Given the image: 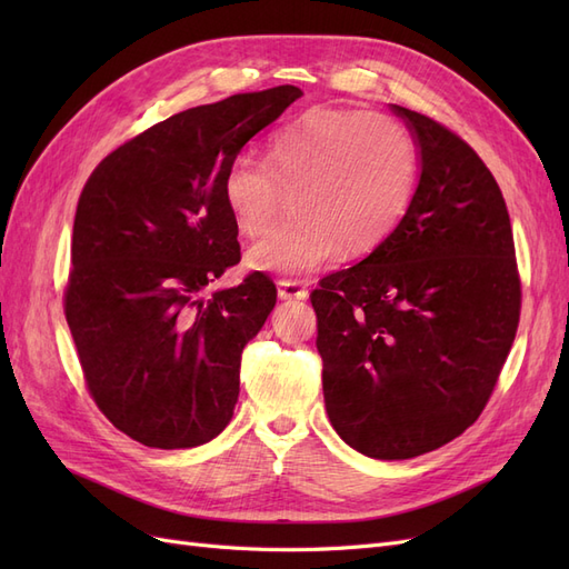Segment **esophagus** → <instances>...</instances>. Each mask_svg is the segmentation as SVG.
Wrapping results in <instances>:
<instances>
[{"label":"esophagus","instance_id":"obj_1","mask_svg":"<svg viewBox=\"0 0 569 569\" xmlns=\"http://www.w3.org/2000/svg\"><path fill=\"white\" fill-rule=\"evenodd\" d=\"M278 297L282 301H306L308 299V289L299 280H280L278 282Z\"/></svg>","mask_w":569,"mask_h":569}]
</instances>
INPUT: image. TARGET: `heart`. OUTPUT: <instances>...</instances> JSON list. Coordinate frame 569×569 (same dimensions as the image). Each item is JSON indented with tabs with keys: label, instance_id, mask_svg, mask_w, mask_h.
Here are the masks:
<instances>
[{
	"label": "heart",
	"instance_id": "heart-1",
	"mask_svg": "<svg viewBox=\"0 0 569 569\" xmlns=\"http://www.w3.org/2000/svg\"><path fill=\"white\" fill-rule=\"evenodd\" d=\"M418 176V147L399 120L375 111L311 109L274 132L266 163L237 157L220 194L239 232H263L280 189L295 197L282 226L247 251L253 270L308 274L380 247L399 226Z\"/></svg>",
	"mask_w": 569,
	"mask_h": 569
}]
</instances>
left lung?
<instances>
[{
    "instance_id": "obj_1",
    "label": "left lung",
    "mask_w": 569,
    "mask_h": 569,
    "mask_svg": "<svg viewBox=\"0 0 569 569\" xmlns=\"http://www.w3.org/2000/svg\"><path fill=\"white\" fill-rule=\"evenodd\" d=\"M389 109L418 147L416 194L385 242L327 274L311 303L337 435L368 458L406 460L485 410L518 332L520 280L485 161L437 120Z\"/></svg>"
}]
</instances>
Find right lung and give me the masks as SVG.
Listing matches in <instances>:
<instances>
[{
    "mask_svg": "<svg viewBox=\"0 0 569 569\" xmlns=\"http://www.w3.org/2000/svg\"><path fill=\"white\" fill-rule=\"evenodd\" d=\"M301 94L280 84L170 116L111 151L82 189L66 320L99 410L151 449H192L232 420L242 351L278 289L253 272L206 297L239 263L220 182Z\"/></svg>",
    "mask_w": 569,
    "mask_h": 569,
    "instance_id": "add662e5",
    "label": "right lung"
}]
</instances>
